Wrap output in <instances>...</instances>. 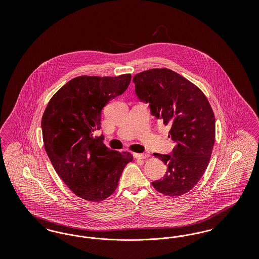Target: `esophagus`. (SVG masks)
<instances>
[{
    "instance_id": "34e87169",
    "label": "esophagus",
    "mask_w": 259,
    "mask_h": 259,
    "mask_svg": "<svg viewBox=\"0 0 259 259\" xmlns=\"http://www.w3.org/2000/svg\"><path fill=\"white\" fill-rule=\"evenodd\" d=\"M133 155H134L136 159H139V160H143V159H146L148 157V155L145 154V153H134Z\"/></svg>"
}]
</instances>
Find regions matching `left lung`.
Listing matches in <instances>:
<instances>
[{
    "label": "left lung",
    "instance_id": "1",
    "mask_svg": "<svg viewBox=\"0 0 259 259\" xmlns=\"http://www.w3.org/2000/svg\"><path fill=\"white\" fill-rule=\"evenodd\" d=\"M133 82L139 101L171 127L169 138L175 144L170 154L153 153L167 172L152 185L167 196L183 195L202 178L214 145L215 120L209 101L196 85L169 69L142 72Z\"/></svg>",
    "mask_w": 259,
    "mask_h": 259
}]
</instances>
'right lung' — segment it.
<instances>
[{
	"label": "right lung",
	"mask_w": 259,
	"mask_h": 259,
	"mask_svg": "<svg viewBox=\"0 0 259 259\" xmlns=\"http://www.w3.org/2000/svg\"><path fill=\"white\" fill-rule=\"evenodd\" d=\"M131 74L115 77L78 76L67 82L51 100L41 119L42 139L50 161L75 195L91 202L111 196L129 152L107 148L101 128L102 110L129 87Z\"/></svg>",
	"instance_id": "obj_1"
}]
</instances>
